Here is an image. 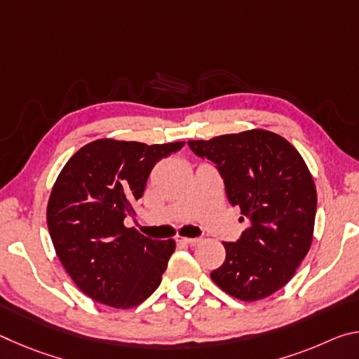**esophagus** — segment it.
I'll return each mask as SVG.
<instances>
[{
    "instance_id": "34e87169",
    "label": "esophagus",
    "mask_w": 359,
    "mask_h": 359,
    "mask_svg": "<svg viewBox=\"0 0 359 359\" xmlns=\"http://www.w3.org/2000/svg\"><path fill=\"white\" fill-rule=\"evenodd\" d=\"M175 241H177L179 244H187V245H194V244H198V242H199L198 238H182V236H177Z\"/></svg>"
}]
</instances>
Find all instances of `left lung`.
Returning a JSON list of instances; mask_svg holds the SVG:
<instances>
[{
    "label": "left lung",
    "instance_id": "left-lung-1",
    "mask_svg": "<svg viewBox=\"0 0 359 359\" xmlns=\"http://www.w3.org/2000/svg\"><path fill=\"white\" fill-rule=\"evenodd\" d=\"M194 155L214 163L229 203L248 228L223 242L226 258L210 278L241 301H258L290 282L312 244L317 190L287 139L266 130L188 141Z\"/></svg>",
    "mask_w": 359,
    "mask_h": 359
}]
</instances>
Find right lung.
Segmentation results:
<instances>
[{
    "label": "right lung",
    "instance_id": "obj_1",
    "mask_svg": "<svg viewBox=\"0 0 359 359\" xmlns=\"http://www.w3.org/2000/svg\"><path fill=\"white\" fill-rule=\"evenodd\" d=\"M184 145L98 139L62 169L47 204V226L57 257L88 297L131 309L161 283L175 242L145 238L123 220L133 217L156 163Z\"/></svg>",
    "mask_w": 359,
    "mask_h": 359
}]
</instances>
